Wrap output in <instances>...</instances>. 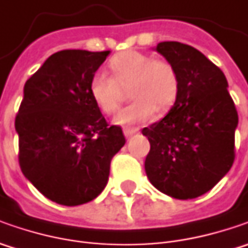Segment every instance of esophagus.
Masks as SVG:
<instances>
[{
    "mask_svg": "<svg viewBox=\"0 0 248 248\" xmlns=\"http://www.w3.org/2000/svg\"><path fill=\"white\" fill-rule=\"evenodd\" d=\"M139 129L138 128H124L123 129V132H124V135H125V138H131L132 135H135L137 132H138Z\"/></svg>",
    "mask_w": 248,
    "mask_h": 248,
    "instance_id": "esophagus-1",
    "label": "esophagus"
}]
</instances>
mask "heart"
Here are the masks:
<instances>
[{"mask_svg":"<svg viewBox=\"0 0 248 248\" xmlns=\"http://www.w3.org/2000/svg\"><path fill=\"white\" fill-rule=\"evenodd\" d=\"M110 78L95 73L88 82V95L98 109L110 114L117 109L120 88L128 85V96L134 99L120 109L113 124L128 127L152 120L157 109L168 110L178 98L179 77L175 67L167 61L152 59L146 53L124 51L108 63Z\"/></svg>","mask_w":248,"mask_h":248,"instance_id":"b5f03b06","label":"heart"}]
</instances>
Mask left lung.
I'll list each match as a JSON object with an SVG mask.
<instances>
[{
	"mask_svg": "<svg viewBox=\"0 0 248 248\" xmlns=\"http://www.w3.org/2000/svg\"><path fill=\"white\" fill-rule=\"evenodd\" d=\"M155 51L175 67L179 92L166 117L142 129L150 142L145 171L161 193L195 199L233 164L237 111L225 74L200 51L176 41L158 43Z\"/></svg>",
	"mask_w": 248,
	"mask_h": 248,
	"instance_id": "left-lung-1",
	"label": "left lung"
}]
</instances>
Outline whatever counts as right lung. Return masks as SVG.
Returning a JSON list of instances; mask_svg holds the SVG:
<instances>
[{"label":"right lung","instance_id":"obj_1","mask_svg":"<svg viewBox=\"0 0 248 248\" xmlns=\"http://www.w3.org/2000/svg\"><path fill=\"white\" fill-rule=\"evenodd\" d=\"M110 51L51 55L26 81L15 120L23 175L62 205L93 200L108 184L110 161L124 146L88 95V82Z\"/></svg>","mask_w":248,"mask_h":248}]
</instances>
